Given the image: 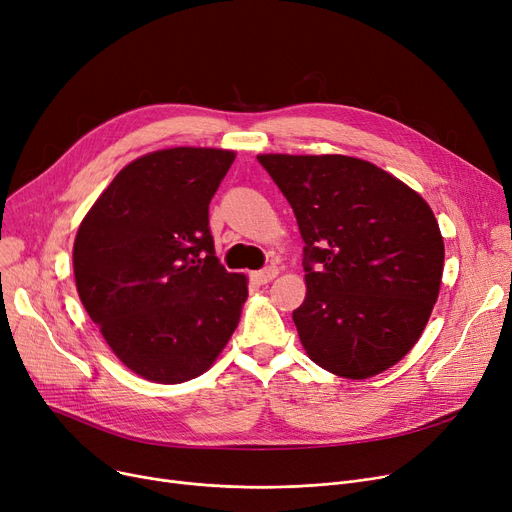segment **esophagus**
Listing matches in <instances>:
<instances>
[{
    "label": "esophagus",
    "instance_id": "obj_1",
    "mask_svg": "<svg viewBox=\"0 0 512 512\" xmlns=\"http://www.w3.org/2000/svg\"><path fill=\"white\" fill-rule=\"evenodd\" d=\"M276 276H278L276 267H265V270H259V272H253V274H251V278H253L257 284L272 282Z\"/></svg>",
    "mask_w": 512,
    "mask_h": 512
}]
</instances>
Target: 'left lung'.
<instances>
[{"instance_id": "obj_1", "label": "left lung", "mask_w": 512, "mask_h": 512, "mask_svg": "<svg viewBox=\"0 0 512 512\" xmlns=\"http://www.w3.org/2000/svg\"><path fill=\"white\" fill-rule=\"evenodd\" d=\"M305 240L309 359L348 380L405 357L438 301L444 240L432 207L396 176L348 155L261 153Z\"/></svg>"}]
</instances>
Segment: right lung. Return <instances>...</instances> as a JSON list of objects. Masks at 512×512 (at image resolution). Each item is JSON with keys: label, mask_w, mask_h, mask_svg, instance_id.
Here are the masks:
<instances>
[{"label": "right lung", "mask_w": 512, "mask_h": 512, "mask_svg": "<svg viewBox=\"0 0 512 512\" xmlns=\"http://www.w3.org/2000/svg\"><path fill=\"white\" fill-rule=\"evenodd\" d=\"M236 153L172 147L124 166L78 226V297L114 355L143 380L205 373L249 297L213 251L209 201Z\"/></svg>", "instance_id": "right-lung-1"}]
</instances>
